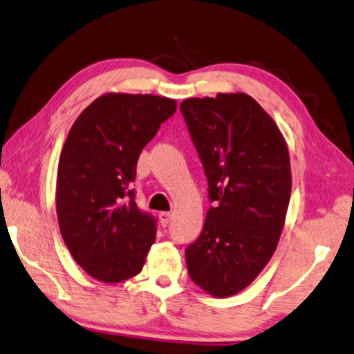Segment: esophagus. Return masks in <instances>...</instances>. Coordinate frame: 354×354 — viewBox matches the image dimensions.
Here are the masks:
<instances>
[{
    "label": "esophagus",
    "instance_id": "obj_1",
    "mask_svg": "<svg viewBox=\"0 0 354 354\" xmlns=\"http://www.w3.org/2000/svg\"><path fill=\"white\" fill-rule=\"evenodd\" d=\"M171 218V212H159V222L162 227H167L168 222H170Z\"/></svg>",
    "mask_w": 354,
    "mask_h": 354
}]
</instances>
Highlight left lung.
Here are the masks:
<instances>
[{"label": "left lung", "mask_w": 354, "mask_h": 354, "mask_svg": "<svg viewBox=\"0 0 354 354\" xmlns=\"http://www.w3.org/2000/svg\"><path fill=\"white\" fill-rule=\"evenodd\" d=\"M214 203L198 239L186 249L190 279L216 298L254 282L279 244L291 195L282 132L245 93L181 102Z\"/></svg>", "instance_id": "left-lung-1"}]
</instances>
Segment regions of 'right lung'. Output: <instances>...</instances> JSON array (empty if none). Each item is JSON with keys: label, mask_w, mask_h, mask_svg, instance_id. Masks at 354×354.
Returning <instances> with one entry per match:
<instances>
[{"label": "right lung", "mask_w": 354, "mask_h": 354, "mask_svg": "<svg viewBox=\"0 0 354 354\" xmlns=\"http://www.w3.org/2000/svg\"><path fill=\"white\" fill-rule=\"evenodd\" d=\"M176 100L106 93L72 124L59 156L56 216L74 260L89 276L118 283L142 271L156 239V218L133 201L142 149Z\"/></svg>", "instance_id": "add662e5"}]
</instances>
